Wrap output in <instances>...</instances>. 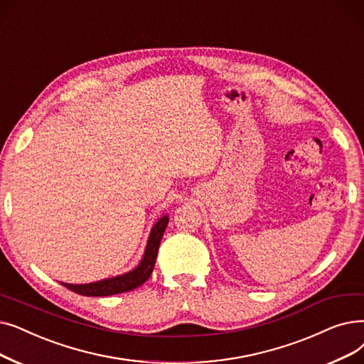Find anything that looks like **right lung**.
<instances>
[{
    "mask_svg": "<svg viewBox=\"0 0 364 364\" xmlns=\"http://www.w3.org/2000/svg\"><path fill=\"white\" fill-rule=\"evenodd\" d=\"M168 221H169V218L165 215L154 225V228L151 229V233H150L149 242H147L144 257L134 271L124 274V275H120V277H116V278H108V279L92 282V284H78V286H74V284H64V282H60V284L77 294L92 296V297L119 294V293L131 291V290L139 287L141 284H144L150 278V275L153 272V267H154L156 257H157V251H159V245L162 241L164 232L168 226Z\"/></svg>",
    "mask_w": 364,
    "mask_h": 364,
    "instance_id": "1",
    "label": "right lung"
}]
</instances>
